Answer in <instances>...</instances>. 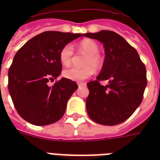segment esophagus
Masks as SVG:
<instances>
[{
  "label": "esophagus",
  "mask_w": 160,
  "mask_h": 160,
  "mask_svg": "<svg viewBox=\"0 0 160 160\" xmlns=\"http://www.w3.org/2000/svg\"><path fill=\"white\" fill-rule=\"evenodd\" d=\"M85 85V83H82V82L78 83V86H79V87H80L81 85Z\"/></svg>",
  "instance_id": "esophagus-1"
}]
</instances>
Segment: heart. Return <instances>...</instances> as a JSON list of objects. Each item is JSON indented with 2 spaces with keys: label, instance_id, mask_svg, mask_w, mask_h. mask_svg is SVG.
I'll use <instances>...</instances> for the list:
<instances>
[{
  "label": "heart",
  "instance_id": "1",
  "mask_svg": "<svg viewBox=\"0 0 160 160\" xmlns=\"http://www.w3.org/2000/svg\"><path fill=\"white\" fill-rule=\"evenodd\" d=\"M78 50L87 55L85 58L84 68L71 67L63 71V75L66 79L74 81H81L87 79L94 74L95 70H99L102 67L103 60L98 55L100 51V46L95 41L85 39L78 44ZM74 50L70 44H67L60 51V60L63 65L67 66L71 63Z\"/></svg>",
  "mask_w": 160,
  "mask_h": 160
}]
</instances>
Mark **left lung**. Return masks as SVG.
<instances>
[{
	"label": "left lung",
	"mask_w": 160,
	"mask_h": 160,
	"mask_svg": "<svg viewBox=\"0 0 160 160\" xmlns=\"http://www.w3.org/2000/svg\"><path fill=\"white\" fill-rule=\"evenodd\" d=\"M83 36L100 41L105 51L100 75L87 83L88 114L103 125L120 124L141 104L147 85L145 65L136 50L114 31L103 30ZM100 80H108V85L101 86Z\"/></svg>",
	"instance_id": "8db88e82"
}]
</instances>
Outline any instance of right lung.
Masks as SVG:
<instances>
[{"label":"right lung","mask_w":160,"mask_h":160,"mask_svg":"<svg viewBox=\"0 0 160 160\" xmlns=\"http://www.w3.org/2000/svg\"><path fill=\"white\" fill-rule=\"evenodd\" d=\"M81 34L45 31L29 40L14 56L8 71V90L14 106L26 121L38 126L61 119L66 104L77 90L75 81L60 75V50Z\"/></svg>","instance_id":"right-lung-1"}]
</instances>
